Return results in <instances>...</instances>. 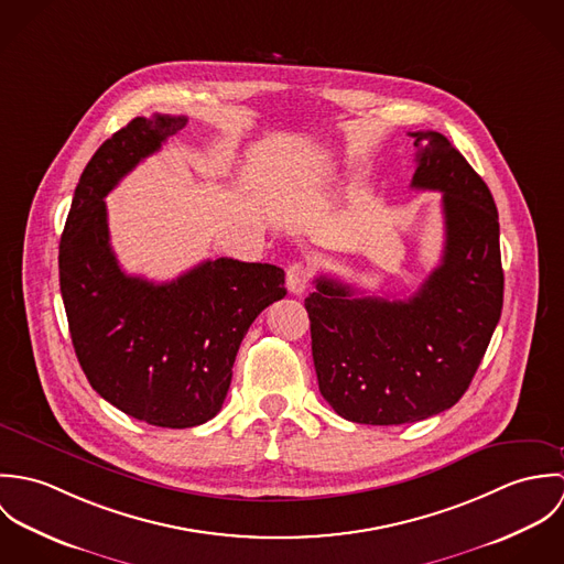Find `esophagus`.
<instances>
[{
  "label": "esophagus",
  "instance_id": "1",
  "mask_svg": "<svg viewBox=\"0 0 564 564\" xmlns=\"http://www.w3.org/2000/svg\"><path fill=\"white\" fill-rule=\"evenodd\" d=\"M308 282H311V269L304 262H293L286 269V286L291 293H295V295L304 293Z\"/></svg>",
  "mask_w": 564,
  "mask_h": 564
}]
</instances>
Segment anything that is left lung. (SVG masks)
I'll use <instances>...</instances> for the list:
<instances>
[{
  "label": "left lung",
  "instance_id": "obj_1",
  "mask_svg": "<svg viewBox=\"0 0 564 564\" xmlns=\"http://www.w3.org/2000/svg\"><path fill=\"white\" fill-rule=\"evenodd\" d=\"M412 188L441 191V264L408 300L317 278L304 302L325 402L367 425L423 421L469 389L503 304L499 217L482 177L438 132H410Z\"/></svg>",
  "mask_w": 564,
  "mask_h": 564
}]
</instances>
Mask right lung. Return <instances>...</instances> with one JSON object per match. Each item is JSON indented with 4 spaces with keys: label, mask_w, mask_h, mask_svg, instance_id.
Wrapping results in <instances>:
<instances>
[{
    "label": "right lung",
    "mask_w": 564,
    "mask_h": 564,
    "mask_svg": "<svg viewBox=\"0 0 564 564\" xmlns=\"http://www.w3.org/2000/svg\"><path fill=\"white\" fill-rule=\"evenodd\" d=\"M186 126L137 117L82 171L61 237V293L82 371L121 412L156 427H193L224 405L253 319L286 295L284 271L204 260L171 282L128 275L110 247L104 197Z\"/></svg>",
    "instance_id": "add662e5"
}]
</instances>
